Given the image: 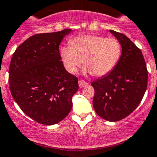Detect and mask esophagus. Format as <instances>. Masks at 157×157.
<instances>
[{
    "instance_id": "esophagus-1",
    "label": "esophagus",
    "mask_w": 157,
    "mask_h": 157,
    "mask_svg": "<svg viewBox=\"0 0 157 157\" xmlns=\"http://www.w3.org/2000/svg\"><path fill=\"white\" fill-rule=\"evenodd\" d=\"M78 83H79V86L80 87V88H83V87H85L87 85L86 82L85 81V80H80L78 81Z\"/></svg>"
}]
</instances>
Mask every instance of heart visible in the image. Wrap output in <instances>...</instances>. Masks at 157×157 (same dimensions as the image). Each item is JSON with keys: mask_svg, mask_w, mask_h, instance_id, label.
I'll use <instances>...</instances> for the list:
<instances>
[{"mask_svg": "<svg viewBox=\"0 0 157 157\" xmlns=\"http://www.w3.org/2000/svg\"><path fill=\"white\" fill-rule=\"evenodd\" d=\"M68 44L69 47H62L60 56L70 74H75L83 61L84 72L105 76L113 70L121 54L120 42L113 37L84 34L70 40Z\"/></svg>", "mask_w": 157, "mask_h": 157, "instance_id": "obj_1", "label": "heart"}]
</instances>
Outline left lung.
Instances as JSON below:
<instances>
[{
	"label": "left lung",
	"instance_id": "1",
	"mask_svg": "<svg viewBox=\"0 0 157 157\" xmlns=\"http://www.w3.org/2000/svg\"><path fill=\"white\" fill-rule=\"evenodd\" d=\"M122 47L117 64L106 76L95 80L93 107L98 116L110 122L123 120L142 100L148 72L141 49L125 34L110 30Z\"/></svg>",
	"mask_w": 157,
	"mask_h": 157
}]
</instances>
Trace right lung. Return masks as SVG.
<instances>
[{
	"mask_svg": "<svg viewBox=\"0 0 157 157\" xmlns=\"http://www.w3.org/2000/svg\"><path fill=\"white\" fill-rule=\"evenodd\" d=\"M31 36L19 46L11 59L9 84L13 99L27 116L44 125L56 124L72 108L78 79L65 70L59 44L71 32Z\"/></svg>",
	"mask_w": 157,
	"mask_h": 157,
	"instance_id": "1",
	"label": "right lung"
}]
</instances>
